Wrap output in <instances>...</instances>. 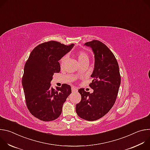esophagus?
Returning <instances> with one entry per match:
<instances>
[{
	"mask_svg": "<svg viewBox=\"0 0 150 150\" xmlns=\"http://www.w3.org/2000/svg\"><path fill=\"white\" fill-rule=\"evenodd\" d=\"M78 91V88L75 87H72V92H76Z\"/></svg>",
	"mask_w": 150,
	"mask_h": 150,
	"instance_id": "esophagus-1",
	"label": "esophagus"
}]
</instances>
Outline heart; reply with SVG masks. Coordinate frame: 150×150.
Segmentation results:
<instances>
[{
	"label": "heart",
	"instance_id": "heart-1",
	"mask_svg": "<svg viewBox=\"0 0 150 150\" xmlns=\"http://www.w3.org/2000/svg\"><path fill=\"white\" fill-rule=\"evenodd\" d=\"M77 56H78V61H79V63H81V62H83L84 60H88V59H89L88 54L86 53H85L83 52H79L78 53ZM67 59V56H63L62 57V59H61V63H63L64 62H65Z\"/></svg>",
	"mask_w": 150,
	"mask_h": 150
}]
</instances>
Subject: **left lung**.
<instances>
[{
	"mask_svg": "<svg viewBox=\"0 0 150 150\" xmlns=\"http://www.w3.org/2000/svg\"><path fill=\"white\" fill-rule=\"evenodd\" d=\"M94 54V68L91 75L93 80L89 86L93 93L81 88V101L76 112L81 118L96 120L108 113L113 106L120 85L121 78L117 60L111 50L98 40L85 42Z\"/></svg>",
	"mask_w": 150,
	"mask_h": 150,
	"instance_id": "1",
	"label": "left lung"
}]
</instances>
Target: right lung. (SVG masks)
<instances>
[{
	"instance_id": "add662e5",
	"label": "right lung",
	"mask_w": 150,
	"mask_h": 150,
	"mask_svg": "<svg viewBox=\"0 0 150 150\" xmlns=\"http://www.w3.org/2000/svg\"><path fill=\"white\" fill-rule=\"evenodd\" d=\"M74 44L66 46L50 41L35 47L31 52L24 67L22 84L30 112L37 119L49 122L62 113L63 103L71 93V87L62 84L51 87L54 73H59V60L69 52Z\"/></svg>"
}]
</instances>
